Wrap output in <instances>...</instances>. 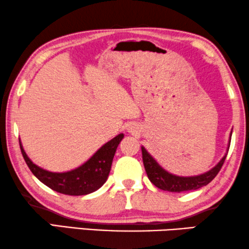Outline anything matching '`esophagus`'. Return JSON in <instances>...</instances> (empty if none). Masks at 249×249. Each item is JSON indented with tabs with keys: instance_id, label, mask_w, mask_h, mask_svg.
Wrapping results in <instances>:
<instances>
[{
	"instance_id": "obj_1",
	"label": "esophagus",
	"mask_w": 249,
	"mask_h": 249,
	"mask_svg": "<svg viewBox=\"0 0 249 249\" xmlns=\"http://www.w3.org/2000/svg\"><path fill=\"white\" fill-rule=\"evenodd\" d=\"M127 129H128V132L129 133H132V134H135V133H138L139 132V126L136 125V124H129L128 125V127H127Z\"/></svg>"
}]
</instances>
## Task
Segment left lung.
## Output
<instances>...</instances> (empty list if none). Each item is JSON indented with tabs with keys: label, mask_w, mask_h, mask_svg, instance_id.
I'll use <instances>...</instances> for the list:
<instances>
[{
	"label": "left lung",
	"mask_w": 249,
	"mask_h": 249,
	"mask_svg": "<svg viewBox=\"0 0 249 249\" xmlns=\"http://www.w3.org/2000/svg\"><path fill=\"white\" fill-rule=\"evenodd\" d=\"M231 134L230 133V139H229V144L228 149H227V153L223 156V158L215 164L212 169L206 171L204 174L197 175V176H176L168 173L167 170H164L160 164L157 162L156 159L146 151L144 146H142V159L143 164H144L146 175H148L149 179L151 183L162 191L173 192V193H181V192L186 191H193L198 190L203 186H206L210 181L214 179V177L218 175V173L221 169L223 162H225L226 157L228 155L230 141H231Z\"/></svg>",
	"instance_id": "8db88e82"
}]
</instances>
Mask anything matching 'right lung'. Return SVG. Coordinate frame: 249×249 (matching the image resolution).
I'll return each instance as SVG.
<instances>
[{"instance_id": "1", "label": "right lung", "mask_w": 249, "mask_h": 249, "mask_svg": "<svg viewBox=\"0 0 249 249\" xmlns=\"http://www.w3.org/2000/svg\"><path fill=\"white\" fill-rule=\"evenodd\" d=\"M124 134L121 133L113 140L104 144L89 160L81 166L65 173H52L38 167L28 158L20 142V149L23 159L35 176L41 183L52 190L65 195H87L96 192L106 183L109 175L111 163L120 142L123 140Z\"/></svg>"}]
</instances>
